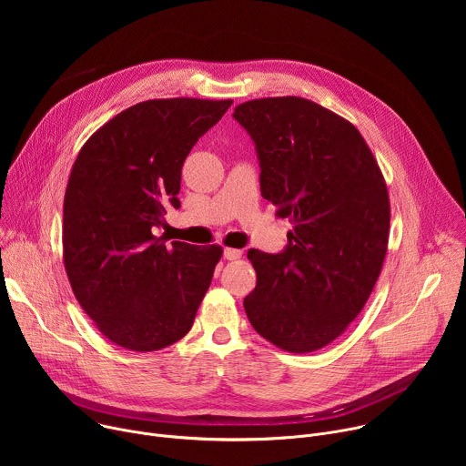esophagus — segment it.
Instances as JSON below:
<instances>
[{
  "label": "esophagus",
  "instance_id": "34e87169",
  "mask_svg": "<svg viewBox=\"0 0 466 466\" xmlns=\"http://www.w3.org/2000/svg\"><path fill=\"white\" fill-rule=\"evenodd\" d=\"M223 254H225V258H227V259H239L243 252H241L239 248H232V247H227Z\"/></svg>",
  "mask_w": 466,
  "mask_h": 466
}]
</instances>
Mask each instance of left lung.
Returning a JSON list of instances; mask_svg holds the SVG:
<instances>
[{
    "mask_svg": "<svg viewBox=\"0 0 466 466\" xmlns=\"http://www.w3.org/2000/svg\"><path fill=\"white\" fill-rule=\"evenodd\" d=\"M234 117L256 144L261 197L293 223L284 252H247L256 271L247 317L275 347L315 352L350 326L381 273L390 221L383 173L360 130L309 99H252Z\"/></svg>",
    "mask_w": 466,
    "mask_h": 466,
    "instance_id": "1",
    "label": "left lung"
}]
</instances>
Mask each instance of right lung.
<instances>
[{"label": "right lung", "mask_w": 466, "mask_h": 466, "mask_svg": "<svg viewBox=\"0 0 466 466\" xmlns=\"http://www.w3.org/2000/svg\"><path fill=\"white\" fill-rule=\"evenodd\" d=\"M232 99L171 97L128 106L81 147L64 195L62 258L74 295L114 345L153 352L182 339L201 306L219 245L155 236L180 207L186 157Z\"/></svg>", "instance_id": "1"}]
</instances>
